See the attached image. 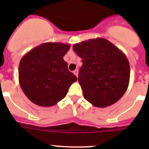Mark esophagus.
I'll return each mask as SVG.
<instances>
[{
  "mask_svg": "<svg viewBox=\"0 0 149 149\" xmlns=\"http://www.w3.org/2000/svg\"><path fill=\"white\" fill-rule=\"evenodd\" d=\"M73 73L74 74H75V75L77 76H77H78V70H77V69H75V70L74 71Z\"/></svg>",
  "mask_w": 149,
  "mask_h": 149,
  "instance_id": "esophagus-1",
  "label": "esophagus"
}]
</instances>
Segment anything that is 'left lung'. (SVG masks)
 <instances>
[{
    "label": "left lung",
    "instance_id": "1",
    "mask_svg": "<svg viewBox=\"0 0 149 149\" xmlns=\"http://www.w3.org/2000/svg\"><path fill=\"white\" fill-rule=\"evenodd\" d=\"M73 50L83 60L78 82L84 98L97 107L119 101L130 81V64L125 54L104 38L74 44Z\"/></svg>",
    "mask_w": 149,
    "mask_h": 149
}]
</instances>
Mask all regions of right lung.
Returning <instances> with one entry per match:
<instances>
[{"label": "right lung", "mask_w": 149, "mask_h": 149, "mask_svg": "<svg viewBox=\"0 0 149 149\" xmlns=\"http://www.w3.org/2000/svg\"><path fill=\"white\" fill-rule=\"evenodd\" d=\"M70 45L45 42L30 50L21 60L18 79L22 91L30 101L51 107L65 97L77 78L63 60Z\"/></svg>", "instance_id": "obj_1"}]
</instances>
